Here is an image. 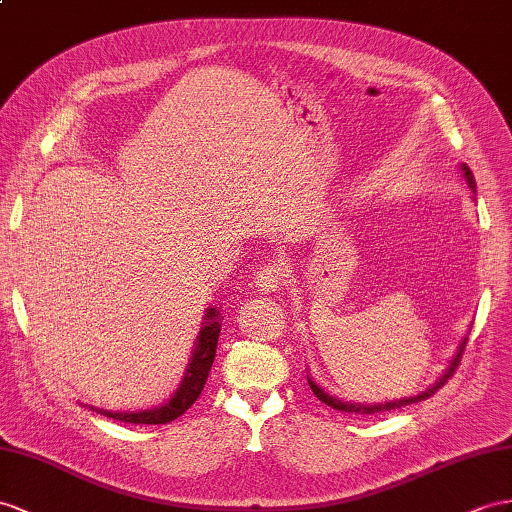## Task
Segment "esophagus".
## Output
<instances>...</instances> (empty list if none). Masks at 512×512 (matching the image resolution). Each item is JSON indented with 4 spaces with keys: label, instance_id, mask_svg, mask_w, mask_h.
Segmentation results:
<instances>
[{
    "label": "esophagus",
    "instance_id": "esophagus-1",
    "mask_svg": "<svg viewBox=\"0 0 512 512\" xmlns=\"http://www.w3.org/2000/svg\"><path fill=\"white\" fill-rule=\"evenodd\" d=\"M285 266L281 264H266L264 268H259V272L255 274V287L261 294H268V292H277L279 287L285 283Z\"/></svg>",
    "mask_w": 512,
    "mask_h": 512
}]
</instances>
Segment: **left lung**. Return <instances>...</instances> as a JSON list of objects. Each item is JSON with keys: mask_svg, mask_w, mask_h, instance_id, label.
Here are the masks:
<instances>
[{"mask_svg": "<svg viewBox=\"0 0 512 512\" xmlns=\"http://www.w3.org/2000/svg\"><path fill=\"white\" fill-rule=\"evenodd\" d=\"M463 175H465V179H467V186L476 192V179H474V175H471V170H469L467 164H463ZM465 346H467V339H463V344H461V348H458L456 357L452 359L448 372H445V374L439 378V381H437L435 385H432L430 389L422 391V393H419V396H413V398L393 400V402H385V404H383V402H381V404H359V402H342V400H337V398L329 396V393H324L313 381H309V387H311L313 393H316L318 400H322L326 406H331V409H335V411L357 413V415H374V413H383V411H393V409H400V406L413 404V402H419V400H426V398L432 396V393H437V389H441L445 383H448V378L454 376V372H456V368H458V363H461V359H463Z\"/></svg>", "mask_w": 512, "mask_h": 512, "instance_id": "1", "label": "left lung"}]
</instances>
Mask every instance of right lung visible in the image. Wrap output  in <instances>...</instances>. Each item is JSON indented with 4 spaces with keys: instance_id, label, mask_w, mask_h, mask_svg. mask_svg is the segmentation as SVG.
I'll use <instances>...</instances> for the list:
<instances>
[{
    "instance_id": "1",
    "label": "right lung",
    "mask_w": 512,
    "mask_h": 512,
    "mask_svg": "<svg viewBox=\"0 0 512 512\" xmlns=\"http://www.w3.org/2000/svg\"><path fill=\"white\" fill-rule=\"evenodd\" d=\"M205 326L201 329L199 335V344H196V350L192 355V361L188 365L186 378H183L181 387L177 393L170 398L160 409H151V411H138V413H112V411H103L99 409L101 415L119 419V422L127 424H168L177 419L179 415L186 413L190 406L196 402V398L201 396V391L207 383V376L212 372V363L216 357V346H218V335L222 329V318L218 309H207L205 313ZM97 411V409H93Z\"/></svg>"
}]
</instances>
